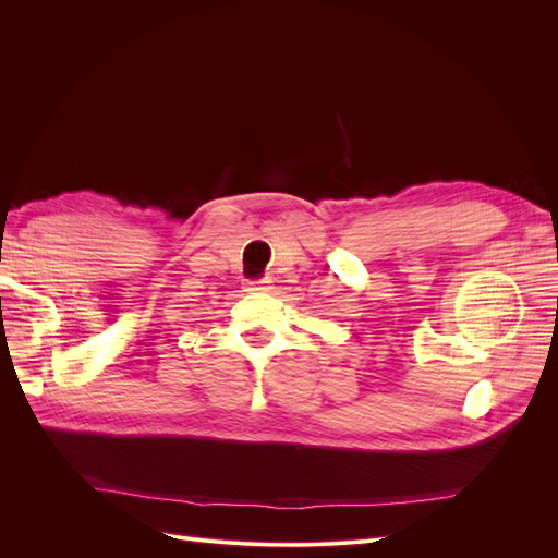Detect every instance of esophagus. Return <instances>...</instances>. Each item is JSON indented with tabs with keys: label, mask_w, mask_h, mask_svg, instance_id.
Here are the masks:
<instances>
[{
	"label": "esophagus",
	"mask_w": 558,
	"mask_h": 558,
	"mask_svg": "<svg viewBox=\"0 0 558 558\" xmlns=\"http://www.w3.org/2000/svg\"><path fill=\"white\" fill-rule=\"evenodd\" d=\"M272 289V279H260V281H256V283H251V289L248 291H269Z\"/></svg>",
	"instance_id": "34e87169"
}]
</instances>
